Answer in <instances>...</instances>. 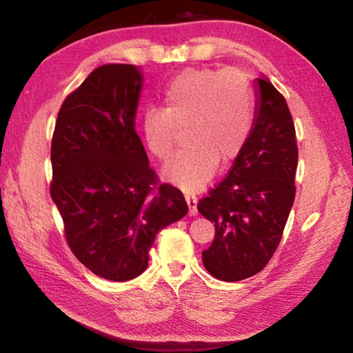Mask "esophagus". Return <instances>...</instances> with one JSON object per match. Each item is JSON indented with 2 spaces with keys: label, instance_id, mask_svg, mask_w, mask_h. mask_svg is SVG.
Returning a JSON list of instances; mask_svg holds the SVG:
<instances>
[{
  "label": "esophagus",
  "instance_id": "34e87169",
  "mask_svg": "<svg viewBox=\"0 0 353 353\" xmlns=\"http://www.w3.org/2000/svg\"><path fill=\"white\" fill-rule=\"evenodd\" d=\"M185 199H187V204H188V213L191 216H194V214L198 213V198H196L194 194L187 193L185 194Z\"/></svg>",
  "mask_w": 353,
  "mask_h": 353
}]
</instances>
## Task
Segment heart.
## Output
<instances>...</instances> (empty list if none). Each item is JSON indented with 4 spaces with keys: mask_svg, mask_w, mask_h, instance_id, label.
<instances>
[{
    "mask_svg": "<svg viewBox=\"0 0 353 353\" xmlns=\"http://www.w3.org/2000/svg\"><path fill=\"white\" fill-rule=\"evenodd\" d=\"M163 109L143 118L145 141L155 159L172 157L181 132L187 148L166 165L165 177L187 191L199 190L216 170L243 151L254 126V94L236 68L185 70L166 87Z\"/></svg>",
    "mask_w": 353,
    "mask_h": 353,
    "instance_id": "b5f03b06",
    "label": "heart"
}]
</instances>
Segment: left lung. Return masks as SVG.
I'll list each match as a JSON object with an SVG mask.
<instances>
[{
  "instance_id": "1",
  "label": "left lung",
  "mask_w": 353,
  "mask_h": 353,
  "mask_svg": "<svg viewBox=\"0 0 353 353\" xmlns=\"http://www.w3.org/2000/svg\"><path fill=\"white\" fill-rule=\"evenodd\" d=\"M255 124L225 179L199 199L214 225L202 263L213 277L238 282L260 272L282 240L296 196L297 143L288 104L268 79H259Z\"/></svg>"
}]
</instances>
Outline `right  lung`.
I'll use <instances>...</instances> for the list:
<instances>
[{
  "instance_id": "add662e5",
  "label": "right lung",
  "mask_w": 353,
  "mask_h": 353,
  "mask_svg": "<svg viewBox=\"0 0 353 353\" xmlns=\"http://www.w3.org/2000/svg\"><path fill=\"white\" fill-rule=\"evenodd\" d=\"M140 88L134 65H101L65 98L51 141L50 193L65 240L112 282L140 276L157 232L188 212L182 191L149 166L135 132Z\"/></svg>"
}]
</instances>
